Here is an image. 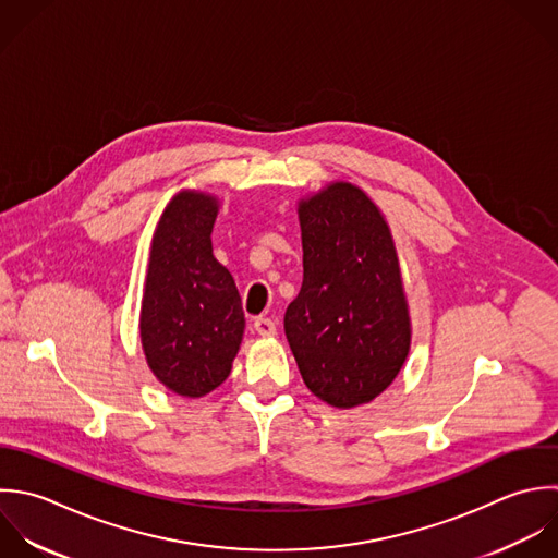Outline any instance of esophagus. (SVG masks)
<instances>
[{
	"label": "esophagus",
	"instance_id": "esophagus-1",
	"mask_svg": "<svg viewBox=\"0 0 558 558\" xmlns=\"http://www.w3.org/2000/svg\"><path fill=\"white\" fill-rule=\"evenodd\" d=\"M254 330L260 335V337H274L276 335V322L269 319V317H256L254 319Z\"/></svg>",
	"mask_w": 558,
	"mask_h": 558
}]
</instances>
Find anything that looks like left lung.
<instances>
[{"label":"left lung","instance_id":"obj_1","mask_svg":"<svg viewBox=\"0 0 558 558\" xmlns=\"http://www.w3.org/2000/svg\"><path fill=\"white\" fill-rule=\"evenodd\" d=\"M304 280L284 335L306 387L354 409L380 396L411 350V319L391 230L354 184L332 182L298 206Z\"/></svg>","mask_w":558,"mask_h":558}]
</instances>
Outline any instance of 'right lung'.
<instances>
[{"mask_svg": "<svg viewBox=\"0 0 558 558\" xmlns=\"http://www.w3.org/2000/svg\"><path fill=\"white\" fill-rule=\"evenodd\" d=\"M217 210V197L182 191L151 239L141 345L154 376L184 398H202L228 378L245 328L234 278L213 256Z\"/></svg>", "mask_w": 558, "mask_h": 558, "instance_id": "right-lung-1", "label": "right lung"}]
</instances>
